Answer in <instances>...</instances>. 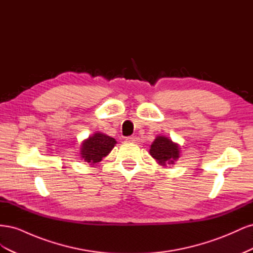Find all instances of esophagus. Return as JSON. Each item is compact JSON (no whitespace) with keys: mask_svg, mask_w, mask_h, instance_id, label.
I'll return each mask as SVG.
<instances>
[{"mask_svg":"<svg viewBox=\"0 0 253 253\" xmlns=\"http://www.w3.org/2000/svg\"><path fill=\"white\" fill-rule=\"evenodd\" d=\"M127 141H131V142H138L139 141V138H137L136 136H129L126 138Z\"/></svg>","mask_w":253,"mask_h":253,"instance_id":"1","label":"esophagus"}]
</instances>
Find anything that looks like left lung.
<instances>
[{
	"label": "left lung",
	"mask_w": 253,
	"mask_h": 253,
	"mask_svg": "<svg viewBox=\"0 0 253 253\" xmlns=\"http://www.w3.org/2000/svg\"><path fill=\"white\" fill-rule=\"evenodd\" d=\"M179 145L166 136H157L151 144L150 154L163 167L174 165L179 158Z\"/></svg>",
	"instance_id": "obj_1"
}]
</instances>
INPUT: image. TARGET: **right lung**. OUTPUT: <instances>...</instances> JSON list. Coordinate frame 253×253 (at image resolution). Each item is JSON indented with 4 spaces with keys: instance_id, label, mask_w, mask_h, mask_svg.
Wrapping results in <instances>:
<instances>
[{
    "instance_id": "add662e5",
    "label": "right lung",
    "mask_w": 253,
    "mask_h": 253,
    "mask_svg": "<svg viewBox=\"0 0 253 253\" xmlns=\"http://www.w3.org/2000/svg\"><path fill=\"white\" fill-rule=\"evenodd\" d=\"M116 143L113 137L97 132L82 142L80 148L81 158L90 166H95L100 163L103 157L109 155Z\"/></svg>"
}]
</instances>
